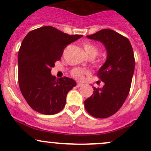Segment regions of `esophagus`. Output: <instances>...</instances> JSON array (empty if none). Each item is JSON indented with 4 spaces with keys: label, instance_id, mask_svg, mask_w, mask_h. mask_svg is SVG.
<instances>
[{
    "label": "esophagus",
    "instance_id": "1",
    "mask_svg": "<svg viewBox=\"0 0 151 151\" xmlns=\"http://www.w3.org/2000/svg\"><path fill=\"white\" fill-rule=\"evenodd\" d=\"M83 86V83H77V86H77L78 88H79V87H81V86Z\"/></svg>",
    "mask_w": 151,
    "mask_h": 151
}]
</instances>
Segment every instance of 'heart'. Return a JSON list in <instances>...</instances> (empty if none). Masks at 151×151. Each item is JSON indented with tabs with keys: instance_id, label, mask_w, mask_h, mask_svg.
Wrapping results in <instances>:
<instances>
[{
	"instance_id": "obj_1",
	"label": "heart",
	"mask_w": 151,
	"mask_h": 151,
	"mask_svg": "<svg viewBox=\"0 0 151 151\" xmlns=\"http://www.w3.org/2000/svg\"><path fill=\"white\" fill-rule=\"evenodd\" d=\"M83 49H84L85 52L87 55L88 56V57H95L97 56V54H98L99 49L95 44L91 43V42H86V43H83ZM86 71L83 70L81 69V68H74L73 70L71 72V74L73 76L74 78L77 79H81L83 78L84 73H86Z\"/></svg>"
}]
</instances>
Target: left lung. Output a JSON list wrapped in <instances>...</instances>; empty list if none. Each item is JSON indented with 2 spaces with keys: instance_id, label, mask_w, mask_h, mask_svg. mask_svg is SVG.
Instances as JSON below:
<instances>
[{
  "instance_id": "8db88e82",
  "label": "left lung",
  "mask_w": 151,
  "mask_h": 151,
  "mask_svg": "<svg viewBox=\"0 0 151 151\" xmlns=\"http://www.w3.org/2000/svg\"><path fill=\"white\" fill-rule=\"evenodd\" d=\"M86 37L105 46L107 59L97 73L105 85L94 87V93L84 101V106L91 116L105 119L122 108L129 93L135 66L133 49L128 38L113 29H101Z\"/></svg>"
}]
</instances>
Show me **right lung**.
Returning a JSON list of instances; mask_svg holds the SVG:
<instances>
[{"label": "right lung", "mask_w": 151, "mask_h": 151, "mask_svg": "<svg viewBox=\"0 0 151 151\" xmlns=\"http://www.w3.org/2000/svg\"><path fill=\"white\" fill-rule=\"evenodd\" d=\"M82 36L44 26L30 31L23 39L18 54L19 86L34 110L54 115L64 108L67 94L76 82L68 77L57 79L51 69L61 59L65 48Z\"/></svg>", "instance_id": "obj_1"}]
</instances>
